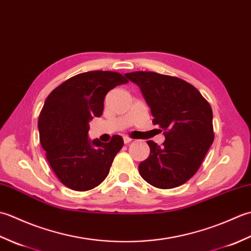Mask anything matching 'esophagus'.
<instances>
[{"label": "esophagus", "mask_w": 251, "mask_h": 251, "mask_svg": "<svg viewBox=\"0 0 251 251\" xmlns=\"http://www.w3.org/2000/svg\"><path fill=\"white\" fill-rule=\"evenodd\" d=\"M131 138H129V137H124V143H126V145H127V143H129V142H131Z\"/></svg>", "instance_id": "obj_1"}]
</instances>
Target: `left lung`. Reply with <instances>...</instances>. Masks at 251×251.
<instances>
[{
  "label": "left lung",
  "instance_id": "obj_1",
  "mask_svg": "<svg viewBox=\"0 0 251 251\" xmlns=\"http://www.w3.org/2000/svg\"><path fill=\"white\" fill-rule=\"evenodd\" d=\"M125 75L140 87L152 123L165 136L162 146L147 141L150 155L139 164V174L155 188H177L196 174L214 142L211 106L193 85L179 77L147 71Z\"/></svg>",
  "mask_w": 251,
  "mask_h": 251
}]
</instances>
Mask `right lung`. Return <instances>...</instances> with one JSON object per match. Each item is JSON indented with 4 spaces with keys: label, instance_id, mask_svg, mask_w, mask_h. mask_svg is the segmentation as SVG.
<instances>
[{
    "label": "right lung",
    "instance_id": "1",
    "mask_svg": "<svg viewBox=\"0 0 251 251\" xmlns=\"http://www.w3.org/2000/svg\"><path fill=\"white\" fill-rule=\"evenodd\" d=\"M127 82L121 73L89 71L67 79L46 98L37 123L40 142L52 172L67 188L92 190L109 175L124 141L117 135L108 143L90 141L88 123L102 114L109 90Z\"/></svg>",
    "mask_w": 251,
    "mask_h": 251
}]
</instances>
